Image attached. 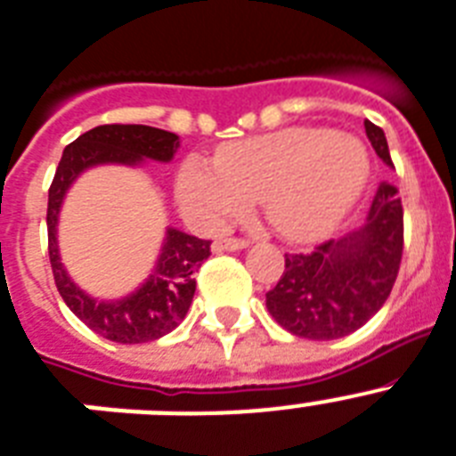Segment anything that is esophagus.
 I'll return each instance as SVG.
<instances>
[{
	"label": "esophagus",
	"instance_id": "esophagus-1",
	"mask_svg": "<svg viewBox=\"0 0 456 456\" xmlns=\"http://www.w3.org/2000/svg\"><path fill=\"white\" fill-rule=\"evenodd\" d=\"M246 246H248V240H243V239H217L216 243H213V250L234 252V250H243Z\"/></svg>",
	"mask_w": 456,
	"mask_h": 456
}]
</instances>
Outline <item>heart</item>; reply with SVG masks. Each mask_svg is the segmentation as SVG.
Returning <instances> with one entry per match:
<instances>
[{
    "mask_svg": "<svg viewBox=\"0 0 456 456\" xmlns=\"http://www.w3.org/2000/svg\"><path fill=\"white\" fill-rule=\"evenodd\" d=\"M369 152L357 136L289 127L222 145L217 164L190 159L178 174V204L201 227L243 216L264 199L271 227L287 240L331 234L369 181Z\"/></svg>",
    "mask_w": 456,
    "mask_h": 456,
    "instance_id": "b5f03b06",
    "label": "heart"
}]
</instances>
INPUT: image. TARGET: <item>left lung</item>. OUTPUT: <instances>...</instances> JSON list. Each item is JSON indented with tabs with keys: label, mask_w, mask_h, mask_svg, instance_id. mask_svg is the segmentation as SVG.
<instances>
[{
	"label": "left lung",
	"mask_w": 456,
	"mask_h": 456,
	"mask_svg": "<svg viewBox=\"0 0 456 456\" xmlns=\"http://www.w3.org/2000/svg\"><path fill=\"white\" fill-rule=\"evenodd\" d=\"M366 136L387 167V139L364 120ZM403 255V206L396 187L380 183L366 222L313 252L285 255V271L266 292V308L289 334L334 340L364 327L387 301Z\"/></svg>",
	"instance_id": "1"
}]
</instances>
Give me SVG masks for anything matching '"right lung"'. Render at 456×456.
Here are the masks:
<instances>
[{"label": "right lung", "mask_w": 456, "mask_h": 456, "mask_svg": "<svg viewBox=\"0 0 456 456\" xmlns=\"http://www.w3.org/2000/svg\"><path fill=\"white\" fill-rule=\"evenodd\" d=\"M181 145L174 132L148 125H102L80 134L69 143L57 164L55 178L48 190V255H51L55 285L69 311L87 324L94 334L113 343H148L174 331L185 320L192 304L197 281L194 273L208 259L210 240L190 236L169 227L162 252L152 266L148 281L132 294L116 301H102L83 292L64 269L57 248V222L69 187L83 171L99 164L139 167L143 159L171 162Z\"/></svg>", "instance_id": "add662e5"}]
</instances>
